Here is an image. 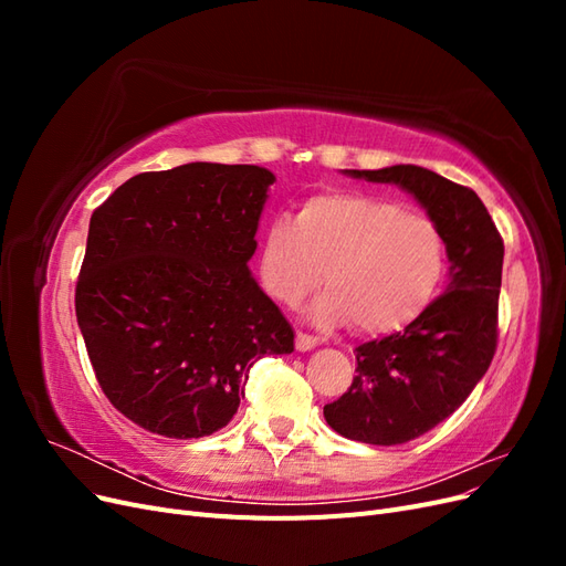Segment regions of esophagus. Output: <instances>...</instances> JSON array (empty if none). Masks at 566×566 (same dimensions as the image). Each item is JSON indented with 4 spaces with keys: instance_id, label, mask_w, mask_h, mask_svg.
Masks as SVG:
<instances>
[{
    "instance_id": "obj_1",
    "label": "esophagus",
    "mask_w": 566,
    "mask_h": 566,
    "mask_svg": "<svg viewBox=\"0 0 566 566\" xmlns=\"http://www.w3.org/2000/svg\"><path fill=\"white\" fill-rule=\"evenodd\" d=\"M318 337H314V335H310V333H302V331H297V335H295V347L300 349V352H310V349H314V347H318Z\"/></svg>"
}]
</instances>
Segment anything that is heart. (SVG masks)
Masks as SVG:
<instances>
[{
	"label": "heart",
	"mask_w": 566,
	"mask_h": 566,
	"mask_svg": "<svg viewBox=\"0 0 566 566\" xmlns=\"http://www.w3.org/2000/svg\"><path fill=\"white\" fill-rule=\"evenodd\" d=\"M447 243L430 219L366 193L337 191L306 200L295 221L273 219L260 248V281L285 306L321 283V323L352 321L358 333L399 331L434 297Z\"/></svg>",
	"instance_id": "b5f03b06"
}]
</instances>
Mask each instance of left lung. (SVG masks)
<instances>
[{"instance_id": "1", "label": "left lung", "mask_w": 566, "mask_h": 566, "mask_svg": "<svg viewBox=\"0 0 566 566\" xmlns=\"http://www.w3.org/2000/svg\"><path fill=\"white\" fill-rule=\"evenodd\" d=\"M399 184L430 214L449 252V287L401 333L356 347L352 387L323 416L342 437L397 447L447 420L470 397L499 347L503 238L468 186L418 165L347 169Z\"/></svg>"}]
</instances>
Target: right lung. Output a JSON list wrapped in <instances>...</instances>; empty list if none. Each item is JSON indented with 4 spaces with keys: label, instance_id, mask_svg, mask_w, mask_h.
Segmentation results:
<instances>
[{
    "label": "right lung",
    "instance_id": "right-lung-1",
    "mask_svg": "<svg viewBox=\"0 0 566 566\" xmlns=\"http://www.w3.org/2000/svg\"><path fill=\"white\" fill-rule=\"evenodd\" d=\"M269 184L256 165L188 163L132 177L92 214L77 325L108 401L153 434L221 430L250 368L295 349L248 269Z\"/></svg>",
    "mask_w": 566,
    "mask_h": 566
}]
</instances>
